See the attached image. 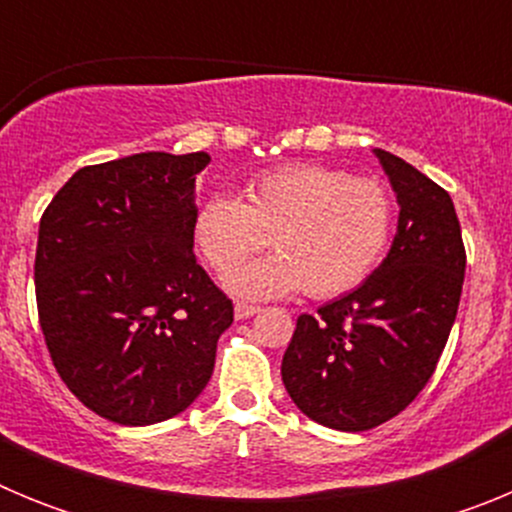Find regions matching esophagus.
Segmentation results:
<instances>
[{
    "label": "esophagus",
    "mask_w": 512,
    "mask_h": 512,
    "mask_svg": "<svg viewBox=\"0 0 512 512\" xmlns=\"http://www.w3.org/2000/svg\"><path fill=\"white\" fill-rule=\"evenodd\" d=\"M259 310H261V307L248 305V302H238V305H235V318L246 320V318H251V315H256Z\"/></svg>",
    "instance_id": "obj_1"
}]
</instances>
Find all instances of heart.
<instances>
[{"instance_id":"b5f03b06","label":"heart","mask_w":512,"mask_h":512,"mask_svg":"<svg viewBox=\"0 0 512 512\" xmlns=\"http://www.w3.org/2000/svg\"><path fill=\"white\" fill-rule=\"evenodd\" d=\"M395 202L382 182L315 164H289L253 176L243 202L212 197L194 217V241L217 274L260 250L275 253L235 268L228 287L243 297H277L302 287L328 300L359 287L384 256Z\"/></svg>"}]
</instances>
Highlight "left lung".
I'll use <instances>...</instances> for the list:
<instances>
[{
  "instance_id": "1",
  "label": "left lung",
  "mask_w": 512,
  "mask_h": 512,
  "mask_svg": "<svg viewBox=\"0 0 512 512\" xmlns=\"http://www.w3.org/2000/svg\"><path fill=\"white\" fill-rule=\"evenodd\" d=\"M400 217L387 259L354 292L300 315L282 382L310 420L359 433L420 395L449 341L467 251L449 192L377 148Z\"/></svg>"
}]
</instances>
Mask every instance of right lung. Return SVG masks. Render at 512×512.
<instances>
[{
  "label": "right lung",
  "instance_id": "1",
  "mask_svg": "<svg viewBox=\"0 0 512 512\" xmlns=\"http://www.w3.org/2000/svg\"><path fill=\"white\" fill-rule=\"evenodd\" d=\"M210 156L135 153L84 166L45 207L40 330L63 384L120 425L184 413L215 369L233 302L194 259V179Z\"/></svg>",
  "mask_w": 512,
  "mask_h": 512
}]
</instances>
